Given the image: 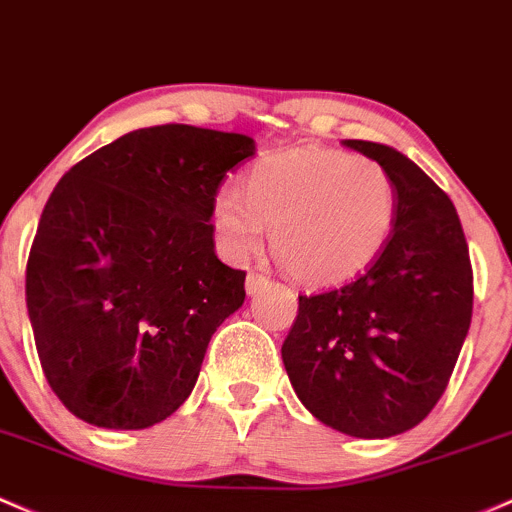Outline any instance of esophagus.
Wrapping results in <instances>:
<instances>
[{"instance_id":"obj_1","label":"esophagus","mask_w":512,"mask_h":512,"mask_svg":"<svg viewBox=\"0 0 512 512\" xmlns=\"http://www.w3.org/2000/svg\"><path fill=\"white\" fill-rule=\"evenodd\" d=\"M267 284H270V279L262 277V274H257V272H250L245 277V292L247 294H257V292H262Z\"/></svg>"}]
</instances>
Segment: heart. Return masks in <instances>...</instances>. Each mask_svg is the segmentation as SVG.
I'll return each mask as SVG.
<instances>
[{"instance_id":"b5f03b06","label":"heart","mask_w":512,"mask_h":512,"mask_svg":"<svg viewBox=\"0 0 512 512\" xmlns=\"http://www.w3.org/2000/svg\"><path fill=\"white\" fill-rule=\"evenodd\" d=\"M397 223L390 174L368 157L338 149H287L260 159L242 193L220 188L211 228L230 262H245L265 245L294 282L346 284L375 265Z\"/></svg>"}]
</instances>
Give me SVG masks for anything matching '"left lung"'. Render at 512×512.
<instances>
[{"label": "left lung", "instance_id": "1", "mask_svg": "<svg viewBox=\"0 0 512 512\" xmlns=\"http://www.w3.org/2000/svg\"><path fill=\"white\" fill-rule=\"evenodd\" d=\"M341 144L390 174L397 223L358 279L299 297L282 360L319 422L387 439L417 427L444 395L471 326L469 245L451 198L410 157L363 139Z\"/></svg>", "mask_w": 512, "mask_h": 512}]
</instances>
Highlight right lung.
Returning a JSON list of instances; mask_svg holds the SVG:
<instances>
[{"label": "right lung", "mask_w": 512, "mask_h": 512, "mask_svg": "<svg viewBox=\"0 0 512 512\" xmlns=\"http://www.w3.org/2000/svg\"><path fill=\"white\" fill-rule=\"evenodd\" d=\"M255 139L191 125L134 129L53 188L26 265L48 385L83 422L147 429L191 395L211 336L245 301L215 255L211 203Z\"/></svg>", "instance_id": "right-lung-1"}]
</instances>
